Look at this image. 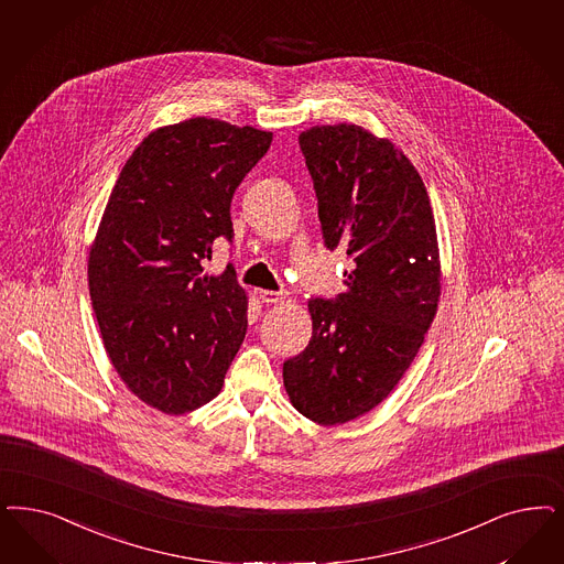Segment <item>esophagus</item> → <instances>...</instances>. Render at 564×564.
Returning a JSON list of instances; mask_svg holds the SVG:
<instances>
[{"label": "esophagus", "instance_id": "obj_1", "mask_svg": "<svg viewBox=\"0 0 564 564\" xmlns=\"http://www.w3.org/2000/svg\"><path fill=\"white\" fill-rule=\"evenodd\" d=\"M285 297H288V293L285 292H271V290H262V292H260L262 304H279V302H283Z\"/></svg>", "mask_w": 564, "mask_h": 564}]
</instances>
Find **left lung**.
<instances>
[{"label": "left lung", "mask_w": 564, "mask_h": 564, "mask_svg": "<svg viewBox=\"0 0 564 564\" xmlns=\"http://www.w3.org/2000/svg\"><path fill=\"white\" fill-rule=\"evenodd\" d=\"M325 248L346 253V292L311 297L312 339L283 362L293 406L318 425L375 409L425 341L440 300L427 189L409 158L358 124L300 135Z\"/></svg>", "instance_id": "8db88e82"}]
</instances>
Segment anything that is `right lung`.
Here are the masks:
<instances>
[{
	"label": "right lung",
	"mask_w": 564,
	"mask_h": 564,
	"mask_svg": "<svg viewBox=\"0 0 564 564\" xmlns=\"http://www.w3.org/2000/svg\"><path fill=\"white\" fill-rule=\"evenodd\" d=\"M272 133L192 118L145 137L118 175L89 253V293L124 386L164 414L208 404L248 329L234 264L204 272L234 241L235 189Z\"/></svg>",
	"instance_id": "add662e5"
}]
</instances>
